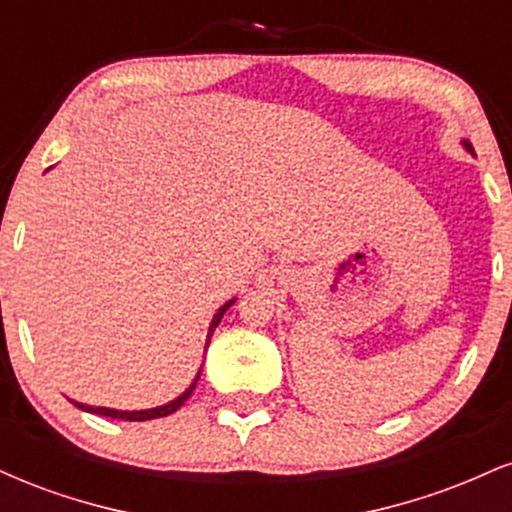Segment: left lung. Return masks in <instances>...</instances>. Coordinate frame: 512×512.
I'll return each instance as SVG.
<instances>
[{
	"label": "left lung",
	"mask_w": 512,
	"mask_h": 512,
	"mask_svg": "<svg viewBox=\"0 0 512 512\" xmlns=\"http://www.w3.org/2000/svg\"><path fill=\"white\" fill-rule=\"evenodd\" d=\"M464 146H467V149H469V151H472V146H469V144H467V142H464Z\"/></svg>",
	"instance_id": "obj_1"
}]
</instances>
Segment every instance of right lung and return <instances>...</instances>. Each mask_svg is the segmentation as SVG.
Segmentation results:
<instances>
[{
	"label": "right lung",
	"instance_id": "obj_1",
	"mask_svg": "<svg viewBox=\"0 0 512 512\" xmlns=\"http://www.w3.org/2000/svg\"><path fill=\"white\" fill-rule=\"evenodd\" d=\"M231 305H233V301H228L226 305H221L219 313H216V315H214V320H211V325H209V337H207V346H209L211 332L216 330V325H219V322H221L223 313H226V310L231 308ZM199 375H202V370H199V373H197L195 383H192L190 387H187V390L182 392V395H180L178 399H173V402L166 404V407H158V409H146V411H117V409H105V407H88V404H79V402H74V404H76V407H79V409L91 411V414L110 416V419H122V421H149V419H161V416H168V414H173V411H178V409L182 407V404L187 402V397H190V395H192V390H195V387H197Z\"/></svg>",
	"mask_w": 512,
	"mask_h": 512
}]
</instances>
